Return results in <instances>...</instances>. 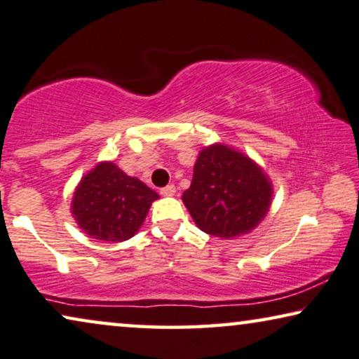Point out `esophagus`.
<instances>
[{
  "label": "esophagus",
  "mask_w": 359,
  "mask_h": 359,
  "mask_svg": "<svg viewBox=\"0 0 359 359\" xmlns=\"http://www.w3.org/2000/svg\"><path fill=\"white\" fill-rule=\"evenodd\" d=\"M161 195H163V196H174L175 195V187L174 185H165L164 189H161Z\"/></svg>",
  "instance_id": "1"
}]
</instances>
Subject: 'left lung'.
Masks as SVG:
<instances>
[{
    "mask_svg": "<svg viewBox=\"0 0 359 359\" xmlns=\"http://www.w3.org/2000/svg\"><path fill=\"white\" fill-rule=\"evenodd\" d=\"M271 196V182L260 165L218 143L200 151L182 201L201 231L232 239L259 226L269 213Z\"/></svg>",
    "mask_w": 359,
    "mask_h": 359,
    "instance_id": "1",
    "label": "left lung"
}]
</instances>
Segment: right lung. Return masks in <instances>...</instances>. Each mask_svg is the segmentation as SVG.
<instances>
[{"label":"right lung","instance_id":"add662e5","mask_svg":"<svg viewBox=\"0 0 359 359\" xmlns=\"http://www.w3.org/2000/svg\"><path fill=\"white\" fill-rule=\"evenodd\" d=\"M159 195L114 163H100L81 179L72 201L73 218L86 234L105 242L133 237Z\"/></svg>","mask_w":359,"mask_h":359}]
</instances>
